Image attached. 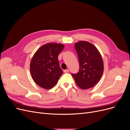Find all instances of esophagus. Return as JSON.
Masks as SVG:
<instances>
[{
    "label": "esophagus",
    "instance_id": "1",
    "mask_svg": "<svg viewBox=\"0 0 130 130\" xmlns=\"http://www.w3.org/2000/svg\"><path fill=\"white\" fill-rule=\"evenodd\" d=\"M69 69H66V70H63V72H64V73H69Z\"/></svg>",
    "mask_w": 130,
    "mask_h": 130
}]
</instances>
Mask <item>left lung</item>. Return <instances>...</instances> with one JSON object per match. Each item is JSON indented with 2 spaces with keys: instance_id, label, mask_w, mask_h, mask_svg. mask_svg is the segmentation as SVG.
Here are the masks:
<instances>
[{
  "instance_id": "1",
  "label": "left lung",
  "mask_w": 130,
  "mask_h": 130,
  "mask_svg": "<svg viewBox=\"0 0 130 130\" xmlns=\"http://www.w3.org/2000/svg\"><path fill=\"white\" fill-rule=\"evenodd\" d=\"M74 47L78 55L80 69L77 74H72V76L81 89L92 88L103 75V58L96 47L88 42L79 41L75 44Z\"/></svg>"
}]
</instances>
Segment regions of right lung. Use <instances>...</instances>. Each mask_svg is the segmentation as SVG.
<instances>
[{"instance_id": "right-lung-1", "label": "right lung", "mask_w": 130, "mask_h": 130, "mask_svg": "<svg viewBox=\"0 0 130 130\" xmlns=\"http://www.w3.org/2000/svg\"><path fill=\"white\" fill-rule=\"evenodd\" d=\"M64 45L49 43L39 48L31 59L30 70L34 82L41 87L49 89L56 85L63 74L58 56Z\"/></svg>"}]
</instances>
